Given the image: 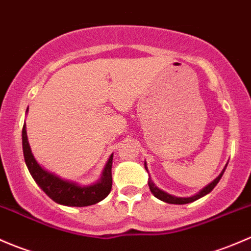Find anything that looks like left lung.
<instances>
[{
    "instance_id": "obj_1",
    "label": "left lung",
    "mask_w": 251,
    "mask_h": 251,
    "mask_svg": "<svg viewBox=\"0 0 251 251\" xmlns=\"http://www.w3.org/2000/svg\"><path fill=\"white\" fill-rule=\"evenodd\" d=\"M226 167H227V165H225V168L222 169L220 175H219V176L216 177L215 180H213V181L209 183V185H206L205 187L202 188L200 192L196 193L195 196H191V197H176V196L170 195V193L165 192V191L157 187V186L153 183V181L151 180V177H149V187H150V190H151L152 195H153L154 197L158 198V200H161V201H163V202H165V203H169V204H187V203H191V202H195V201L200 200V198H202L205 195H208V193H210L211 191H213V188L215 187L216 185H218L219 181H220V179L222 177V175H224ZM145 169L147 170L146 162H145ZM147 173H149V170H147Z\"/></svg>"
}]
</instances>
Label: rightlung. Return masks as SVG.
<instances>
[{"instance_id": "obj_1", "label": "right lung", "mask_w": 251, "mask_h": 251, "mask_svg": "<svg viewBox=\"0 0 251 251\" xmlns=\"http://www.w3.org/2000/svg\"><path fill=\"white\" fill-rule=\"evenodd\" d=\"M23 152H24L25 163L29 169L31 176L41 190L54 202L66 206H88L99 203L106 198L112 187V168L113 154H111L105 164L101 176L97 182L90 185H81L72 180L63 179L54 173L45 169L33 157L32 151L27 140L26 125L23 126Z\"/></svg>"}]
</instances>
